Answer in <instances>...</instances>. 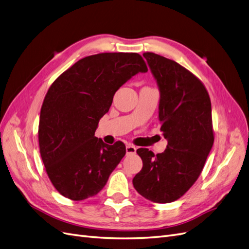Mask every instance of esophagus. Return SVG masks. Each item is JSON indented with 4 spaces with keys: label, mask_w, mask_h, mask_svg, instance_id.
Masks as SVG:
<instances>
[{
    "label": "esophagus",
    "mask_w": 249,
    "mask_h": 249,
    "mask_svg": "<svg viewBox=\"0 0 249 249\" xmlns=\"http://www.w3.org/2000/svg\"><path fill=\"white\" fill-rule=\"evenodd\" d=\"M136 147L131 145V144H127L125 146V152H126V155H132V154H135L136 153Z\"/></svg>",
    "instance_id": "1"
}]
</instances>
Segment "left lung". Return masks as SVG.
Returning <instances> with one entry per match:
<instances>
[{
    "mask_svg": "<svg viewBox=\"0 0 249 249\" xmlns=\"http://www.w3.org/2000/svg\"><path fill=\"white\" fill-rule=\"evenodd\" d=\"M160 91L159 119L167 148L155 155L138 148L143 167L133 185L143 197L158 203L178 199L200 175L214 143L212 108L202 83L173 60L144 53Z\"/></svg>",
    "mask_w": 249,
    "mask_h": 249,
    "instance_id": "1",
    "label": "left lung"
}]
</instances>
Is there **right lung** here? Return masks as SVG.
<instances>
[{
    "mask_svg": "<svg viewBox=\"0 0 249 249\" xmlns=\"http://www.w3.org/2000/svg\"><path fill=\"white\" fill-rule=\"evenodd\" d=\"M146 71L137 53H102L79 60L50 87L40 111L39 148L51 182L63 196L83 200L106 185L125 145L106 144L95 130L117 90Z\"/></svg>",
    "mask_w": 249,
    "mask_h": 249,
    "instance_id": "1",
    "label": "right lung"
}]
</instances>
